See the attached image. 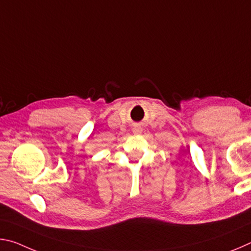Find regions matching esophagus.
<instances>
[{"mask_svg":"<svg viewBox=\"0 0 251 251\" xmlns=\"http://www.w3.org/2000/svg\"><path fill=\"white\" fill-rule=\"evenodd\" d=\"M133 133L135 134V135H141L142 133H143V128L141 126H136L135 128L133 129Z\"/></svg>","mask_w":251,"mask_h":251,"instance_id":"34e87169","label":"esophagus"}]
</instances>
